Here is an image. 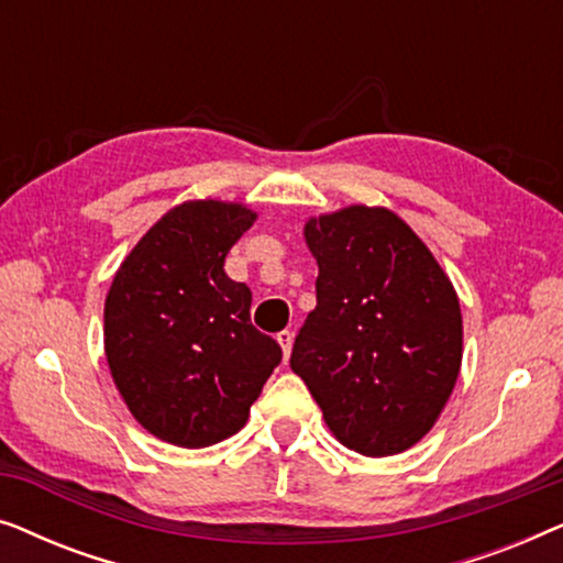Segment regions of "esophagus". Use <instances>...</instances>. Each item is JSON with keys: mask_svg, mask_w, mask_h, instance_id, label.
<instances>
[{"mask_svg": "<svg viewBox=\"0 0 563 563\" xmlns=\"http://www.w3.org/2000/svg\"><path fill=\"white\" fill-rule=\"evenodd\" d=\"M276 341H279V345H282L284 358H289V353H291V343H295V335H291L289 330H282V333H276Z\"/></svg>", "mask_w": 563, "mask_h": 563, "instance_id": "34e87169", "label": "esophagus"}]
</instances>
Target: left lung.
Segmentation results:
<instances>
[{"instance_id":"1","label":"left lung","mask_w":563,"mask_h":563,"mask_svg":"<svg viewBox=\"0 0 563 563\" xmlns=\"http://www.w3.org/2000/svg\"><path fill=\"white\" fill-rule=\"evenodd\" d=\"M318 305L291 349L345 449L395 456L435 426L459 379L464 325L456 289L428 245L387 207L310 218Z\"/></svg>"}]
</instances>
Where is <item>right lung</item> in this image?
I'll return each instance as SVG.
<instances>
[{"instance_id":"right-lung-1","label":"right lung","mask_w":563,"mask_h":563,"mask_svg":"<svg viewBox=\"0 0 563 563\" xmlns=\"http://www.w3.org/2000/svg\"><path fill=\"white\" fill-rule=\"evenodd\" d=\"M256 212L195 199L168 210L114 274L104 299V353L141 426L181 449L235 435L282 361L251 325V289L225 256Z\"/></svg>"}]
</instances>
